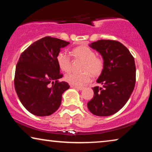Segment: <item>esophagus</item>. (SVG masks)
<instances>
[{
	"mask_svg": "<svg viewBox=\"0 0 152 152\" xmlns=\"http://www.w3.org/2000/svg\"><path fill=\"white\" fill-rule=\"evenodd\" d=\"M71 86V88H75L77 90H79V91H82L84 89V87H78V86Z\"/></svg>",
	"mask_w": 152,
	"mask_h": 152,
	"instance_id": "1",
	"label": "esophagus"
}]
</instances>
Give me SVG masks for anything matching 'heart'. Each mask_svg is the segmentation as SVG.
<instances>
[{
    "mask_svg": "<svg viewBox=\"0 0 152 152\" xmlns=\"http://www.w3.org/2000/svg\"><path fill=\"white\" fill-rule=\"evenodd\" d=\"M75 56L84 61L83 67L84 72L77 73L70 72L65 76V80L72 86L82 87L89 83L92 80V74L98 76L104 69V60L102 57L95 55V52L86 45H80L73 49ZM57 63L61 70L69 72L72 68L71 59L68 54L61 51L57 54Z\"/></svg>",
    "mask_w": 152,
    "mask_h": 152,
    "instance_id": "b5f03b06",
    "label": "heart"
}]
</instances>
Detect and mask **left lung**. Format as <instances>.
Here are the masks:
<instances>
[{
	"label": "left lung",
	"mask_w": 152,
	"mask_h": 152,
	"mask_svg": "<svg viewBox=\"0 0 152 152\" xmlns=\"http://www.w3.org/2000/svg\"><path fill=\"white\" fill-rule=\"evenodd\" d=\"M89 46L102 57L104 69L97 80L102 88H93L94 95L87 107L95 115H111L125 105L134 89V58L119 41L102 39L91 43Z\"/></svg>",
	"instance_id": "left-lung-1"
}]
</instances>
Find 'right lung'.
I'll return each instance as SVG.
<instances>
[{
	"label": "right lung",
	"instance_id": "right-lung-1",
	"mask_svg": "<svg viewBox=\"0 0 152 152\" xmlns=\"http://www.w3.org/2000/svg\"><path fill=\"white\" fill-rule=\"evenodd\" d=\"M69 42L45 37L31 44L16 66L14 87L20 102L33 115L47 116L61 105L62 94L69 88L57 63L60 49Z\"/></svg>",
	"mask_w": 152,
	"mask_h": 152
}]
</instances>
